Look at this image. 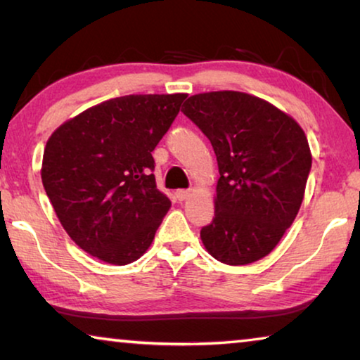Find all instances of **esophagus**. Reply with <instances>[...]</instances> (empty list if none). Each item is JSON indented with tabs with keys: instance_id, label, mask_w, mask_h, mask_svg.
Segmentation results:
<instances>
[{
	"instance_id": "obj_1",
	"label": "esophagus",
	"mask_w": 360,
	"mask_h": 360,
	"mask_svg": "<svg viewBox=\"0 0 360 360\" xmlns=\"http://www.w3.org/2000/svg\"><path fill=\"white\" fill-rule=\"evenodd\" d=\"M175 198L179 201H185V200H188L190 198V190H176L175 191Z\"/></svg>"
}]
</instances>
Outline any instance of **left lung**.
<instances>
[{"label": "left lung", "mask_w": 360, "mask_h": 360, "mask_svg": "<svg viewBox=\"0 0 360 360\" xmlns=\"http://www.w3.org/2000/svg\"><path fill=\"white\" fill-rule=\"evenodd\" d=\"M181 112L217 158L216 211L201 240L217 262H258L283 238L304 200L311 154L304 129L263 98L237 91L191 96Z\"/></svg>", "instance_id": "8db88e82"}]
</instances>
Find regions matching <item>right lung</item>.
<instances>
[{
	"mask_svg": "<svg viewBox=\"0 0 360 360\" xmlns=\"http://www.w3.org/2000/svg\"><path fill=\"white\" fill-rule=\"evenodd\" d=\"M186 94L110 98L68 120L46 141L41 184L68 236L110 264L136 262L170 200L155 186L153 150Z\"/></svg>",
	"mask_w": 360,
	"mask_h": 360,
	"instance_id": "1",
	"label": "right lung"
}]
</instances>
